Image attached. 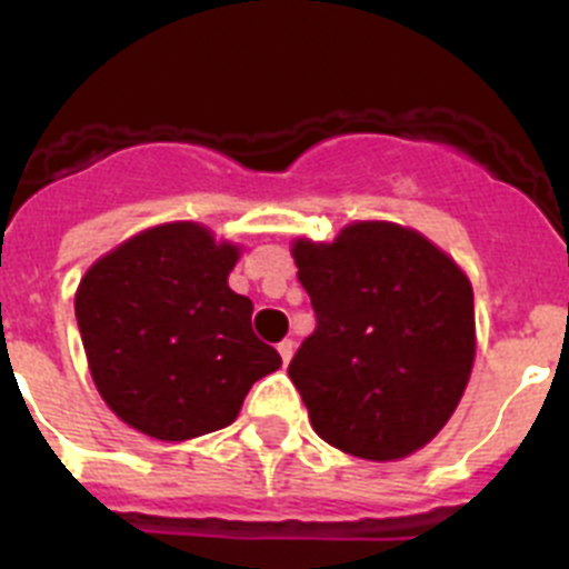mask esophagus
I'll list each match as a JSON object with an SVG mask.
<instances>
[{
    "label": "esophagus",
    "mask_w": 569,
    "mask_h": 569,
    "mask_svg": "<svg viewBox=\"0 0 569 569\" xmlns=\"http://www.w3.org/2000/svg\"><path fill=\"white\" fill-rule=\"evenodd\" d=\"M293 350H296V341L293 339L279 341V356H281V361H284V365H288V361L293 359Z\"/></svg>",
    "instance_id": "1"
}]
</instances>
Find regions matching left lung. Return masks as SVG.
Instances as JSON below:
<instances>
[{
	"label": "left lung",
	"instance_id": "1",
	"mask_svg": "<svg viewBox=\"0 0 569 569\" xmlns=\"http://www.w3.org/2000/svg\"><path fill=\"white\" fill-rule=\"evenodd\" d=\"M316 330L288 376L328 445L405 459L453 416L476 356L472 288L416 230L356 222L333 244H293Z\"/></svg>",
	"mask_w": 569,
	"mask_h": 569
}]
</instances>
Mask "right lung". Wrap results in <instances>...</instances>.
I'll use <instances>...</instances> for the list:
<instances>
[{"label":"right lung","instance_id":"1","mask_svg":"<svg viewBox=\"0 0 569 569\" xmlns=\"http://www.w3.org/2000/svg\"><path fill=\"white\" fill-rule=\"evenodd\" d=\"M239 250L193 222L159 224L102 256L77 290L90 376L124 425L162 441L222 430L281 359L228 288Z\"/></svg>","mask_w":569,"mask_h":569}]
</instances>
